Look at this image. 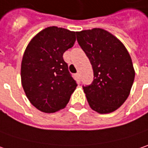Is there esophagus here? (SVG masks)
<instances>
[{"label":"esophagus","instance_id":"esophagus-1","mask_svg":"<svg viewBox=\"0 0 148 148\" xmlns=\"http://www.w3.org/2000/svg\"><path fill=\"white\" fill-rule=\"evenodd\" d=\"M76 76H77L78 79H80V74H79V73H77V74H76Z\"/></svg>","mask_w":148,"mask_h":148}]
</instances>
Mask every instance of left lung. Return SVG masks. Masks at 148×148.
Wrapping results in <instances>:
<instances>
[{
  "instance_id": "obj_1",
  "label": "left lung",
  "mask_w": 148,
  "mask_h": 148,
  "mask_svg": "<svg viewBox=\"0 0 148 148\" xmlns=\"http://www.w3.org/2000/svg\"><path fill=\"white\" fill-rule=\"evenodd\" d=\"M76 36L93 70V83L83 87L88 103L101 114L114 112L131 92L135 77L131 56L124 45L105 29H85Z\"/></svg>"
}]
</instances>
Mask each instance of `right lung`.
I'll return each mask as SVG.
<instances>
[{"label": "right lung", "mask_w": 148, "mask_h": 148, "mask_svg": "<svg viewBox=\"0 0 148 148\" xmlns=\"http://www.w3.org/2000/svg\"><path fill=\"white\" fill-rule=\"evenodd\" d=\"M76 40L75 32L49 26L34 36L23 55L21 78L30 103L53 113L64 108L77 84L64 61L63 54Z\"/></svg>", "instance_id": "right-lung-1"}]
</instances>
